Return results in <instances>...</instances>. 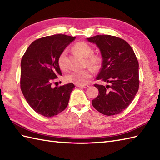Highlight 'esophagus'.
<instances>
[{"mask_svg":"<svg viewBox=\"0 0 160 160\" xmlns=\"http://www.w3.org/2000/svg\"><path fill=\"white\" fill-rule=\"evenodd\" d=\"M76 87H82V88H87L89 86L88 84H76Z\"/></svg>","mask_w":160,"mask_h":160,"instance_id":"esophagus-1","label":"esophagus"}]
</instances>
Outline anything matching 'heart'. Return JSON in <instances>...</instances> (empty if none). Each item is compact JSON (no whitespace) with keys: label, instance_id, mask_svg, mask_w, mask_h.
Segmentation results:
<instances>
[{"label":"heart","instance_id":"1","mask_svg":"<svg viewBox=\"0 0 160 160\" xmlns=\"http://www.w3.org/2000/svg\"><path fill=\"white\" fill-rule=\"evenodd\" d=\"M73 49L75 52L82 57H88L87 58V62L89 65L93 68H97L100 64V57L97 55H91L92 50L88 44L83 42H77L74 45ZM66 58L67 50H64L60 53L58 60V65L62 70H65L67 69ZM93 73V71L91 68H88V69L84 70H74L67 75L65 80L67 82H73L76 84H85L89 78L92 76Z\"/></svg>","mask_w":160,"mask_h":160}]
</instances>
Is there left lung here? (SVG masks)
<instances>
[{"instance_id": "obj_1", "label": "left lung", "mask_w": 160, "mask_h": 160, "mask_svg": "<svg viewBox=\"0 0 160 160\" xmlns=\"http://www.w3.org/2000/svg\"><path fill=\"white\" fill-rule=\"evenodd\" d=\"M100 49L102 62L96 77L109 85L95 84L99 91L92 100L100 113L113 115L126 109L139 89V64L136 56L124 40L110 35H97L87 38Z\"/></svg>"}]
</instances>
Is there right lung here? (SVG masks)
Wrapping results in <instances>:
<instances>
[{"mask_svg":"<svg viewBox=\"0 0 160 160\" xmlns=\"http://www.w3.org/2000/svg\"><path fill=\"white\" fill-rule=\"evenodd\" d=\"M76 39L64 34L39 38L29 46L24 54L20 67V88L33 110L50 118L63 111L67 107L73 83L52 87V80L62 73L58 60L64 49Z\"/></svg>","mask_w":160,"mask_h":160,"instance_id":"add662e5","label":"right lung"}]
</instances>
